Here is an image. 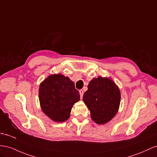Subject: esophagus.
<instances>
[{
  "label": "esophagus",
  "instance_id": "esophagus-1",
  "mask_svg": "<svg viewBox=\"0 0 157 157\" xmlns=\"http://www.w3.org/2000/svg\"><path fill=\"white\" fill-rule=\"evenodd\" d=\"M79 94H80V97H81V98H82L83 95V90H80L79 91Z\"/></svg>",
  "mask_w": 157,
  "mask_h": 157
}]
</instances>
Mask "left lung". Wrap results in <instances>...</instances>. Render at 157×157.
<instances>
[{"label":"left lung","mask_w":157,"mask_h":157,"mask_svg":"<svg viewBox=\"0 0 157 157\" xmlns=\"http://www.w3.org/2000/svg\"><path fill=\"white\" fill-rule=\"evenodd\" d=\"M83 100L90 110L92 120L104 124L117 113L121 94L118 87L109 78L98 77L90 82Z\"/></svg>","instance_id":"8db88e82"}]
</instances>
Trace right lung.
<instances>
[{
	"instance_id": "add662e5",
	"label": "right lung",
	"mask_w": 157,
	"mask_h": 157,
	"mask_svg": "<svg viewBox=\"0 0 157 157\" xmlns=\"http://www.w3.org/2000/svg\"><path fill=\"white\" fill-rule=\"evenodd\" d=\"M80 98L74 83L62 74L51 75L40 84L39 100L42 110L54 121L69 119L73 105Z\"/></svg>"
}]
</instances>
